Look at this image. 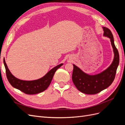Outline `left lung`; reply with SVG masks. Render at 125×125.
Returning <instances> with one entry per match:
<instances>
[{
  "mask_svg": "<svg viewBox=\"0 0 125 125\" xmlns=\"http://www.w3.org/2000/svg\"><path fill=\"white\" fill-rule=\"evenodd\" d=\"M104 35L111 39L114 52V60L107 69L101 73L90 75L83 73L74 65L72 79L75 87L80 92L86 94H95L111 85L114 80L119 62V55L116 47L113 35L109 29L103 27Z\"/></svg>",
  "mask_w": 125,
  "mask_h": 125,
  "instance_id": "1",
  "label": "left lung"
}]
</instances>
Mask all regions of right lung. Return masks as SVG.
<instances>
[{
	"mask_svg": "<svg viewBox=\"0 0 125 125\" xmlns=\"http://www.w3.org/2000/svg\"><path fill=\"white\" fill-rule=\"evenodd\" d=\"M3 62L5 66L6 76L10 84L14 88L27 94H37L43 92L44 91L47 89L51 83L56 71L63 65L62 63L56 66L49 71L43 77L38 80L34 81H23L14 77L11 73L7 66L5 59L3 60Z\"/></svg>",
	"mask_w": 125,
	"mask_h": 125,
	"instance_id": "1",
	"label": "right lung"
}]
</instances>
